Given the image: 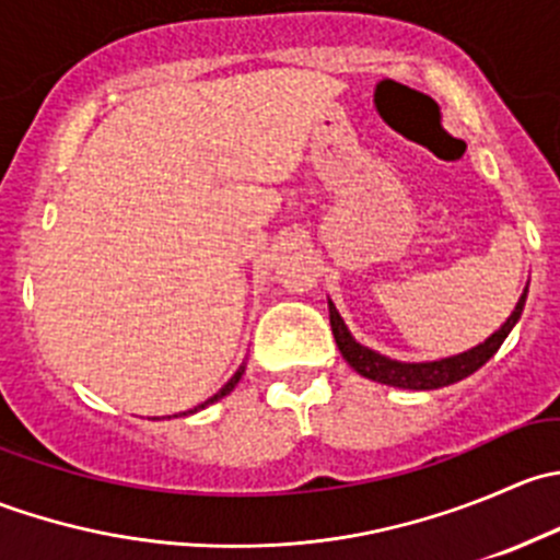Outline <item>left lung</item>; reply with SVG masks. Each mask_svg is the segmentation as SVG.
I'll list each match as a JSON object with an SVG mask.
<instances>
[{"label":"left lung","instance_id":"8db88e82","mask_svg":"<svg viewBox=\"0 0 560 560\" xmlns=\"http://www.w3.org/2000/svg\"><path fill=\"white\" fill-rule=\"evenodd\" d=\"M525 298H528V287L523 290L521 301L515 303V312L506 316L504 325H501L495 332H490L482 343H477V347L466 349V352L460 354H450V358H439V360H422V363H406V360L387 358V354L376 352V349L363 347V343L352 336V330L347 327L343 316L338 314V308L332 306L330 298H327V312H330V327H332V336H336L338 352L343 354V360H347L360 376H365V380L371 382H380V385H387V387L439 389L471 376L474 371L482 369V365L499 352L504 338L510 336L512 327H515L517 319H521Z\"/></svg>","mask_w":560,"mask_h":560}]
</instances>
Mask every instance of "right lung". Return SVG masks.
<instances>
[{"label": "right lung", "mask_w": 560, "mask_h": 560, "mask_svg": "<svg viewBox=\"0 0 560 560\" xmlns=\"http://www.w3.org/2000/svg\"><path fill=\"white\" fill-rule=\"evenodd\" d=\"M244 371H246V363H241V369L235 371L233 376H230V382H228V385H224L222 389H219V393H213L211 398H208V400H202V404H200V406H195V409H189V411H180V415H173V417H186V415H195V411H200V409H206V406H211V404H217V400H222L224 395H230V393H233L235 385H238V382H241V376H244Z\"/></svg>", "instance_id": "right-lung-1"}]
</instances>
